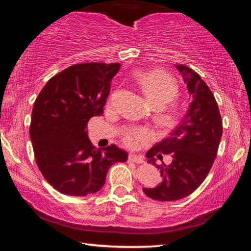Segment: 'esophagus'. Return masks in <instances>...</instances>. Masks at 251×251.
I'll return each instance as SVG.
<instances>
[{
	"label": "esophagus",
	"instance_id": "obj_1",
	"mask_svg": "<svg viewBox=\"0 0 251 251\" xmlns=\"http://www.w3.org/2000/svg\"><path fill=\"white\" fill-rule=\"evenodd\" d=\"M128 160H129V161H133V163H136V164H144L143 157H142V156L134 155V154H130V155H129Z\"/></svg>",
	"mask_w": 251,
	"mask_h": 251
}]
</instances>
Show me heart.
Returning <instances> with one entry per match:
<instances>
[{
    "label": "heart",
    "mask_w": 251,
    "mask_h": 251,
    "mask_svg": "<svg viewBox=\"0 0 251 251\" xmlns=\"http://www.w3.org/2000/svg\"><path fill=\"white\" fill-rule=\"evenodd\" d=\"M137 83L144 94L151 100L152 106L159 108L158 118L160 122H169L171 115L163 109L178 95V85L171 76L160 71H151L137 75ZM148 138L146 129H127L124 134V142L127 146L137 147Z\"/></svg>",
    "instance_id": "1"
}]
</instances>
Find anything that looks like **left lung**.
Here are the masks:
<instances>
[{"instance_id": "obj_1", "label": "left lung", "mask_w": 251, "mask_h": 251, "mask_svg": "<svg viewBox=\"0 0 251 251\" xmlns=\"http://www.w3.org/2000/svg\"><path fill=\"white\" fill-rule=\"evenodd\" d=\"M187 84L192 101L180 124L167 138L151 148L148 163L159 169L163 181L154 188H144L146 196L159 201H178L194 193L205 180L217 156L223 135L218 104L201 75L186 65H177ZM169 153V165H156L154 157Z\"/></svg>"}]
</instances>
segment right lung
<instances>
[{
  "label": "right lung",
  "instance_id": "obj_1",
  "mask_svg": "<svg viewBox=\"0 0 251 251\" xmlns=\"http://www.w3.org/2000/svg\"><path fill=\"white\" fill-rule=\"evenodd\" d=\"M120 69V63L72 65L53 76L36 97L29 137L37 167L59 193L99 192L109 167L127 160L128 154L115 145L96 150L86 130L88 121L103 114L110 80Z\"/></svg>",
  "mask_w": 251,
  "mask_h": 251
}]
</instances>
